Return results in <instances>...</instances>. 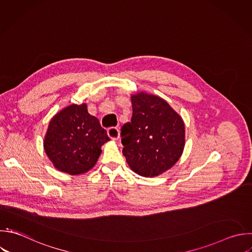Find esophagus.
Listing matches in <instances>:
<instances>
[{
	"instance_id": "obj_1",
	"label": "esophagus",
	"mask_w": 252,
	"mask_h": 252,
	"mask_svg": "<svg viewBox=\"0 0 252 252\" xmlns=\"http://www.w3.org/2000/svg\"><path fill=\"white\" fill-rule=\"evenodd\" d=\"M107 134H108L109 138H110L111 140H113V141H117V140L119 139V137H120V131H119V129L116 128V127H111V128H109V129L107 130Z\"/></svg>"
}]
</instances>
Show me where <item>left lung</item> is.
<instances>
[{
	"label": "left lung",
	"mask_w": 252,
	"mask_h": 252,
	"mask_svg": "<svg viewBox=\"0 0 252 252\" xmlns=\"http://www.w3.org/2000/svg\"><path fill=\"white\" fill-rule=\"evenodd\" d=\"M131 122L121 128L122 153L130 168L155 177L171 168L185 145L181 116L161 97L146 93L131 95Z\"/></svg>",
	"instance_id": "1"
}]
</instances>
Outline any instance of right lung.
Returning <instances> with one entry per match:
<instances>
[{"label":"right lung","instance_id":"add662e5","mask_svg":"<svg viewBox=\"0 0 252 252\" xmlns=\"http://www.w3.org/2000/svg\"><path fill=\"white\" fill-rule=\"evenodd\" d=\"M109 140L98 119L88 112L87 103H82L71 104L52 117L43 146L58 170L79 175L95 165L101 146Z\"/></svg>","mask_w":252,"mask_h":252}]
</instances>
